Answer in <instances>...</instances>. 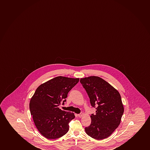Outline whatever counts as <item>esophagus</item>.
I'll use <instances>...</instances> for the list:
<instances>
[{"mask_svg":"<svg viewBox=\"0 0 150 150\" xmlns=\"http://www.w3.org/2000/svg\"><path fill=\"white\" fill-rule=\"evenodd\" d=\"M83 113H81V114H78V117H83Z\"/></svg>","mask_w":150,"mask_h":150,"instance_id":"obj_1","label":"esophagus"}]
</instances>
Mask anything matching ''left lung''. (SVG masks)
Instances as JSON below:
<instances>
[{"label":"left lung","mask_w":150,"mask_h":150,"mask_svg":"<svg viewBox=\"0 0 150 150\" xmlns=\"http://www.w3.org/2000/svg\"><path fill=\"white\" fill-rule=\"evenodd\" d=\"M91 106L98 104L96 115L91 114V124L85 127L89 136L101 140L109 137L121 122L124 108L119 91L109 83L96 76L81 78Z\"/></svg>","instance_id":"8db88e82"}]
</instances>
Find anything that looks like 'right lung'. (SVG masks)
I'll return each instance as SVG.
<instances>
[{"label": "right lung", "instance_id": "right-lung-1", "mask_svg": "<svg viewBox=\"0 0 150 150\" xmlns=\"http://www.w3.org/2000/svg\"><path fill=\"white\" fill-rule=\"evenodd\" d=\"M79 78L59 76L40 84L29 103V109L36 128L48 139L63 136L69 129V122L74 119L73 112L61 110L59 106L67 93L79 81Z\"/></svg>", "mask_w": 150, "mask_h": 150}]
</instances>
